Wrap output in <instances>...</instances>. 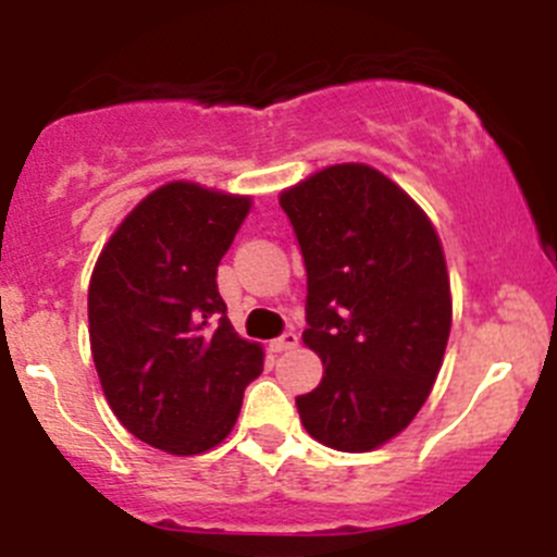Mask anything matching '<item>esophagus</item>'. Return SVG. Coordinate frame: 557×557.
Returning <instances> with one entry per match:
<instances>
[{"label":"esophagus","mask_w":557,"mask_h":557,"mask_svg":"<svg viewBox=\"0 0 557 557\" xmlns=\"http://www.w3.org/2000/svg\"><path fill=\"white\" fill-rule=\"evenodd\" d=\"M299 345V336L294 334V331H285V334H280L277 339L269 342V347H272V352H285V350H294V347Z\"/></svg>","instance_id":"obj_1"}]
</instances>
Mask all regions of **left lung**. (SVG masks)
Wrapping results in <instances>:
<instances>
[{"mask_svg": "<svg viewBox=\"0 0 557 557\" xmlns=\"http://www.w3.org/2000/svg\"><path fill=\"white\" fill-rule=\"evenodd\" d=\"M307 269V329L323 361L299 418L323 445L367 453L407 429L450 336L445 252L425 212L367 164H336L280 196Z\"/></svg>", "mask_w": 557, "mask_h": 557, "instance_id": "obj_1", "label": "left lung"}]
</instances>
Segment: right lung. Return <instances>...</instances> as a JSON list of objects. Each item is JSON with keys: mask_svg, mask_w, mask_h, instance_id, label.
<instances>
[{"mask_svg": "<svg viewBox=\"0 0 557 557\" xmlns=\"http://www.w3.org/2000/svg\"><path fill=\"white\" fill-rule=\"evenodd\" d=\"M250 199L170 183L139 201L88 285L91 352L128 434L172 455L215 447L237 423L263 350L239 339L218 294V263Z\"/></svg>", "mask_w": 557, "mask_h": 557, "instance_id": "right-lung-1", "label": "right lung"}]
</instances>
